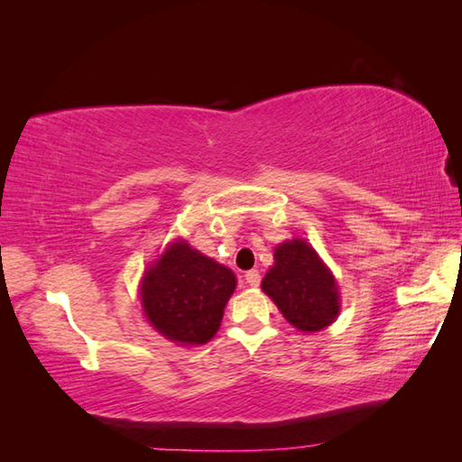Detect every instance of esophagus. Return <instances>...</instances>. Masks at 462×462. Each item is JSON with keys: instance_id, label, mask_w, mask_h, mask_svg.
<instances>
[{"instance_id": "esophagus-1", "label": "esophagus", "mask_w": 462, "mask_h": 462, "mask_svg": "<svg viewBox=\"0 0 462 462\" xmlns=\"http://www.w3.org/2000/svg\"><path fill=\"white\" fill-rule=\"evenodd\" d=\"M244 278H246V283H248V286H252V288L260 286V280H262V276H260V272H258V270H250V272H246V273H244Z\"/></svg>"}]
</instances>
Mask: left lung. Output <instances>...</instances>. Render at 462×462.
I'll return each mask as SVG.
<instances>
[{"label":"left lung","mask_w":462,"mask_h":462,"mask_svg":"<svg viewBox=\"0 0 462 462\" xmlns=\"http://www.w3.org/2000/svg\"><path fill=\"white\" fill-rule=\"evenodd\" d=\"M273 260L262 290L293 328L311 333L336 321L341 308L336 278L306 240L280 244Z\"/></svg>","instance_id":"obj_1"}]
</instances>
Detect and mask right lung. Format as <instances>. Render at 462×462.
I'll return each instance as SVG.
<instances>
[{
    "label": "right lung",
    "instance_id": "1",
    "mask_svg": "<svg viewBox=\"0 0 462 462\" xmlns=\"http://www.w3.org/2000/svg\"><path fill=\"white\" fill-rule=\"evenodd\" d=\"M234 288L230 268L176 240L144 272L141 303L161 336L180 346H204L218 331Z\"/></svg>",
    "mask_w": 462,
    "mask_h": 462
}]
</instances>
